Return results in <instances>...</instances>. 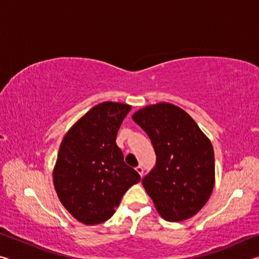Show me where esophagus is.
Wrapping results in <instances>:
<instances>
[{"mask_svg":"<svg viewBox=\"0 0 259 259\" xmlns=\"http://www.w3.org/2000/svg\"><path fill=\"white\" fill-rule=\"evenodd\" d=\"M136 170H137V172L140 175V177H143V175H144V168L142 165H138L137 168H136Z\"/></svg>","mask_w":259,"mask_h":259,"instance_id":"esophagus-1","label":"esophagus"}]
</instances>
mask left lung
<instances>
[{
  "label": "left lung",
  "instance_id": "8db88e82",
  "mask_svg": "<svg viewBox=\"0 0 259 259\" xmlns=\"http://www.w3.org/2000/svg\"><path fill=\"white\" fill-rule=\"evenodd\" d=\"M134 121L150 137L156 163L143 185L159 213L182 222L207 202L214 184V156L210 140L195 121L172 104L139 109Z\"/></svg>",
  "mask_w": 259,
  "mask_h": 259
}]
</instances>
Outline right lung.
<instances>
[{
  "mask_svg": "<svg viewBox=\"0 0 259 259\" xmlns=\"http://www.w3.org/2000/svg\"><path fill=\"white\" fill-rule=\"evenodd\" d=\"M130 109L121 103L99 104L61 142L54 171L56 192L68 212L85 225L111 218L124 193L140 182L115 142Z\"/></svg>",
  "mask_w": 259,
  "mask_h": 259,
  "instance_id": "1",
  "label": "right lung"
}]
</instances>
